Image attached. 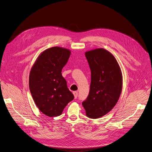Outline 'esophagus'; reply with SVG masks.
<instances>
[{
	"mask_svg": "<svg viewBox=\"0 0 152 152\" xmlns=\"http://www.w3.org/2000/svg\"><path fill=\"white\" fill-rule=\"evenodd\" d=\"M73 94H74V96H75V99H77V96H78V92H73Z\"/></svg>",
	"mask_w": 152,
	"mask_h": 152,
	"instance_id": "1",
	"label": "esophagus"
}]
</instances>
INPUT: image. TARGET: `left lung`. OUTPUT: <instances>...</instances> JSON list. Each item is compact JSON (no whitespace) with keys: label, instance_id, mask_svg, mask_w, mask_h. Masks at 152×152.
<instances>
[{"label":"left lung","instance_id":"1","mask_svg":"<svg viewBox=\"0 0 152 152\" xmlns=\"http://www.w3.org/2000/svg\"><path fill=\"white\" fill-rule=\"evenodd\" d=\"M91 71L89 94L82 105L90 118L102 117L116 105L122 89V75L116 59L104 49L87 52Z\"/></svg>","mask_w":152,"mask_h":152}]
</instances>
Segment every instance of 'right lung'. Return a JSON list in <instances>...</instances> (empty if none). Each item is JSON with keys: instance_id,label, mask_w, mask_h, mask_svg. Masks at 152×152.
I'll return each mask as SVG.
<instances>
[{"instance_id": "add662e5", "label": "right lung", "mask_w": 152, "mask_h": 152, "mask_svg": "<svg viewBox=\"0 0 152 152\" xmlns=\"http://www.w3.org/2000/svg\"><path fill=\"white\" fill-rule=\"evenodd\" d=\"M70 51L53 47L42 52L30 70L29 88L39 110L48 117H57L74 96L62 75Z\"/></svg>"}]
</instances>
